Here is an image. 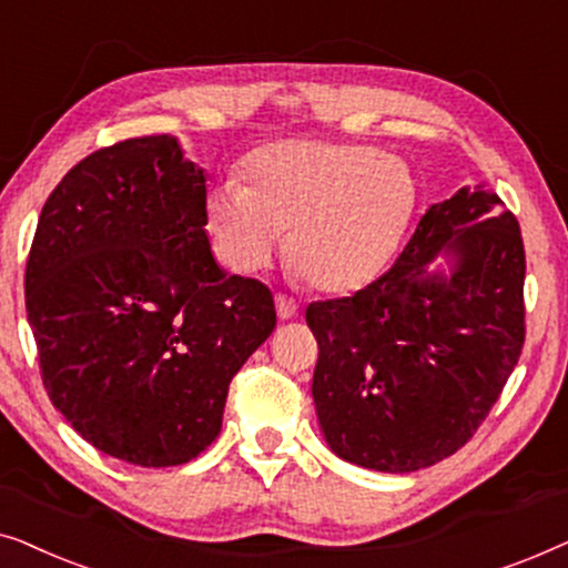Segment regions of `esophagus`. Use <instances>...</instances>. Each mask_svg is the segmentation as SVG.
I'll return each mask as SVG.
<instances>
[{
	"mask_svg": "<svg viewBox=\"0 0 568 568\" xmlns=\"http://www.w3.org/2000/svg\"><path fill=\"white\" fill-rule=\"evenodd\" d=\"M297 310H300L297 300L286 297V294H282V292L276 294V313H278V317H282V321H290V317L297 315Z\"/></svg>",
	"mask_w": 568,
	"mask_h": 568,
	"instance_id": "esophagus-1",
	"label": "esophagus"
}]
</instances>
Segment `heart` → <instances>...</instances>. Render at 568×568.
<instances>
[{
    "instance_id": "heart-1",
    "label": "heart",
    "mask_w": 568,
    "mask_h": 568,
    "mask_svg": "<svg viewBox=\"0 0 568 568\" xmlns=\"http://www.w3.org/2000/svg\"><path fill=\"white\" fill-rule=\"evenodd\" d=\"M414 204V178L395 154L294 139L255 154L247 185H214L206 212L216 253L235 274L268 266L290 232L292 261L313 286L348 294L387 268Z\"/></svg>"
}]
</instances>
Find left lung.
<instances>
[{
	"label": "left lung",
	"mask_w": 568,
	"mask_h": 568,
	"mask_svg": "<svg viewBox=\"0 0 568 568\" xmlns=\"http://www.w3.org/2000/svg\"><path fill=\"white\" fill-rule=\"evenodd\" d=\"M439 252L447 275L428 271ZM525 245L484 185L432 204L393 268L352 297L307 305L313 400L346 463L414 473L455 455L507 385L525 344Z\"/></svg>",
	"instance_id": "left-lung-1"
}]
</instances>
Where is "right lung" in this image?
<instances>
[{"mask_svg":"<svg viewBox=\"0 0 568 568\" xmlns=\"http://www.w3.org/2000/svg\"><path fill=\"white\" fill-rule=\"evenodd\" d=\"M206 222L204 170L168 134L88 154L38 216L26 310L43 387L123 463L204 453L232 377L276 325L266 284L216 266Z\"/></svg>","mask_w":568,"mask_h":568,"instance_id":"1","label":"right lung"}]
</instances>
